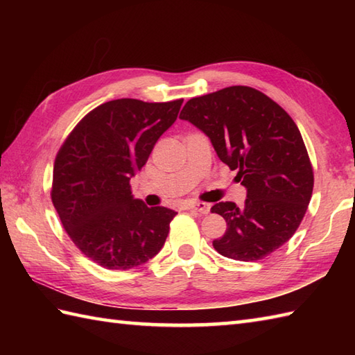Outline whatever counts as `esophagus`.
Here are the masks:
<instances>
[{"instance_id": "1", "label": "esophagus", "mask_w": 355, "mask_h": 355, "mask_svg": "<svg viewBox=\"0 0 355 355\" xmlns=\"http://www.w3.org/2000/svg\"><path fill=\"white\" fill-rule=\"evenodd\" d=\"M184 209L193 210V212H198L201 215H207L210 212V206L206 202H195V205H187Z\"/></svg>"}]
</instances>
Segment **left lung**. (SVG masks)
I'll return each instance as SVG.
<instances>
[{
  "label": "left lung",
  "mask_w": 355,
  "mask_h": 355,
  "mask_svg": "<svg viewBox=\"0 0 355 355\" xmlns=\"http://www.w3.org/2000/svg\"><path fill=\"white\" fill-rule=\"evenodd\" d=\"M180 119L207 135L247 189L243 207L221 201L210 209L227 223L215 250L244 262L267 258L294 235L313 195V166L297 125L268 96L244 85L193 97Z\"/></svg>",
  "instance_id": "1"
}]
</instances>
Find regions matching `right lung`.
I'll use <instances>...</instances> for the list:
<instances>
[{
	"instance_id": "obj_1",
	"label": "right lung",
	"mask_w": 355,
	"mask_h": 355,
	"mask_svg": "<svg viewBox=\"0 0 355 355\" xmlns=\"http://www.w3.org/2000/svg\"><path fill=\"white\" fill-rule=\"evenodd\" d=\"M183 99H117L89 111L58 150L51 201L67 235L87 258L108 270L141 266L162 250L177 212L148 207L131 193Z\"/></svg>"
}]
</instances>
